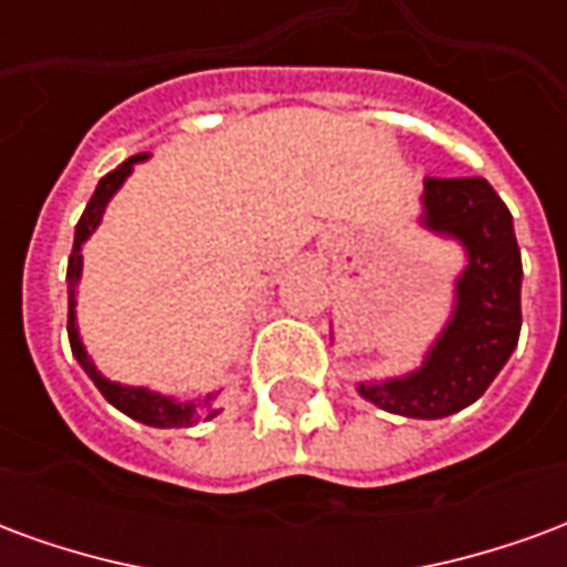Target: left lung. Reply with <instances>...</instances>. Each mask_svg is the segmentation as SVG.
<instances>
[{
    "instance_id": "1",
    "label": "left lung",
    "mask_w": 567,
    "mask_h": 567,
    "mask_svg": "<svg viewBox=\"0 0 567 567\" xmlns=\"http://www.w3.org/2000/svg\"><path fill=\"white\" fill-rule=\"evenodd\" d=\"M425 224L467 248L458 303L425 368L358 392L394 416L443 419L474 404L511 358L523 328V260L511 209L480 175L425 178Z\"/></svg>"
}]
</instances>
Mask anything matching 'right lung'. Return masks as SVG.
Segmentation results:
<instances>
[{"instance_id":"obj_1","label":"right lung","mask_w":567,"mask_h":567,"mask_svg":"<svg viewBox=\"0 0 567 567\" xmlns=\"http://www.w3.org/2000/svg\"><path fill=\"white\" fill-rule=\"evenodd\" d=\"M145 154L140 157H130L124 161L117 169H112L109 175L100 178V185L93 190L91 203H87V209L81 215V221L75 224V246H72V255H69V270H66V282H69V346H72V355L79 358V364L84 368V373L91 377L93 385L103 392V398L112 406H117L121 413H127L130 419H136V422H145V425L154 427H185L190 422H197V416H215L218 410H212V394L209 398H203V401H173V398H163V394H151L145 389H127V385H117V382H109L100 373V370L93 368V361L84 352V346L79 340V328H75V285L81 279V243L87 239V236L96 230V224L103 218L105 203L112 199L121 182L127 178L130 169H133V163L142 161Z\"/></svg>"}]
</instances>
